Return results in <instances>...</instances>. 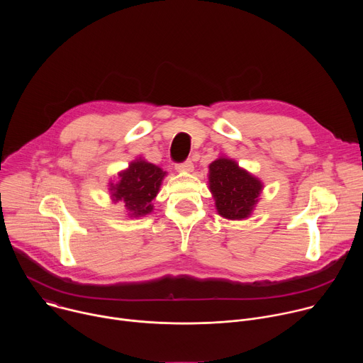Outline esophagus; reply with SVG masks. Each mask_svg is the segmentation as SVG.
I'll return each instance as SVG.
<instances>
[{
	"label": "esophagus",
	"mask_w": 363,
	"mask_h": 363,
	"mask_svg": "<svg viewBox=\"0 0 363 363\" xmlns=\"http://www.w3.org/2000/svg\"><path fill=\"white\" fill-rule=\"evenodd\" d=\"M177 171L178 172H191L192 169H194V164H192V161H185V162H182V164H177Z\"/></svg>",
	"instance_id": "esophagus-1"
}]
</instances>
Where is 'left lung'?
Masks as SVG:
<instances>
[{"instance_id":"1","label":"left lung","mask_w":363,"mask_h":363,"mask_svg":"<svg viewBox=\"0 0 363 363\" xmlns=\"http://www.w3.org/2000/svg\"><path fill=\"white\" fill-rule=\"evenodd\" d=\"M208 185L217 213L228 220L248 218L263 191V182L230 158L210 164Z\"/></svg>"}]
</instances>
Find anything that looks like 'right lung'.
Returning <instances> with one entry per match:
<instances>
[{
  "mask_svg": "<svg viewBox=\"0 0 363 363\" xmlns=\"http://www.w3.org/2000/svg\"><path fill=\"white\" fill-rule=\"evenodd\" d=\"M160 167L138 158L129 164V168L119 172V181L111 182V196L115 202L123 201L130 218L143 217L152 213V199L158 195L164 177Z\"/></svg>",
  "mask_w": 363,
  "mask_h": 363,
  "instance_id": "obj_1",
  "label": "right lung"
}]
</instances>
